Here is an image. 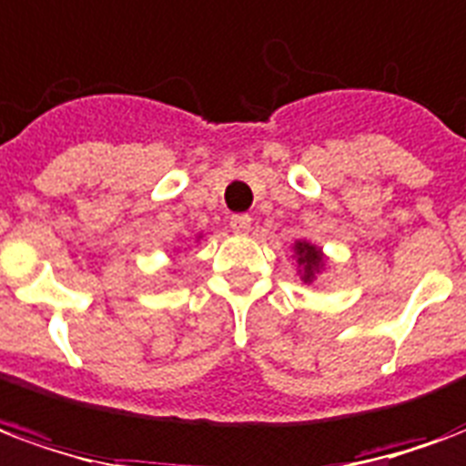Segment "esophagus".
Masks as SVG:
<instances>
[{
  "mask_svg": "<svg viewBox=\"0 0 466 466\" xmlns=\"http://www.w3.org/2000/svg\"><path fill=\"white\" fill-rule=\"evenodd\" d=\"M229 227H232L234 234H249L252 229V217L249 214H234L229 219Z\"/></svg>",
  "mask_w": 466,
  "mask_h": 466,
  "instance_id": "34e87169",
  "label": "esophagus"
}]
</instances>
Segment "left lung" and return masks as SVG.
<instances>
[{"instance_id": "1", "label": "left lung", "mask_w": 466, "mask_h": 466, "mask_svg": "<svg viewBox=\"0 0 466 466\" xmlns=\"http://www.w3.org/2000/svg\"><path fill=\"white\" fill-rule=\"evenodd\" d=\"M294 254H297V264L302 267V279L312 282L314 274L322 269V249H317L309 242H297L294 244Z\"/></svg>"}]
</instances>
